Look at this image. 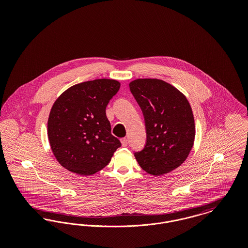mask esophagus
Wrapping results in <instances>:
<instances>
[{"label": "esophagus", "mask_w": 248, "mask_h": 248, "mask_svg": "<svg viewBox=\"0 0 248 248\" xmlns=\"http://www.w3.org/2000/svg\"><path fill=\"white\" fill-rule=\"evenodd\" d=\"M121 142H122L123 147H126V146H127V144H128V140H127V139H126V138L122 139V140H121Z\"/></svg>", "instance_id": "obj_1"}]
</instances>
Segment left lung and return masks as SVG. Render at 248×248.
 <instances>
[{
    "label": "left lung",
    "instance_id": "8db88e82",
    "mask_svg": "<svg viewBox=\"0 0 248 248\" xmlns=\"http://www.w3.org/2000/svg\"><path fill=\"white\" fill-rule=\"evenodd\" d=\"M129 87L141 108L147 135L144 148L135 157L151 175L169 173L187 159L193 146L195 125L189 101L158 79H138Z\"/></svg>",
    "mask_w": 248,
    "mask_h": 248
}]
</instances>
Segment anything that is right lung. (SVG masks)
Returning a JSON list of instances; mask_svg holds the SVG:
<instances>
[{
	"instance_id": "add662e5",
	"label": "right lung",
	"mask_w": 248,
	"mask_h": 248,
	"mask_svg": "<svg viewBox=\"0 0 248 248\" xmlns=\"http://www.w3.org/2000/svg\"><path fill=\"white\" fill-rule=\"evenodd\" d=\"M120 83L97 79L78 83L56 100L48 118L52 152L59 164L81 176L103 169L121 142L111 135L106 108Z\"/></svg>"
}]
</instances>
